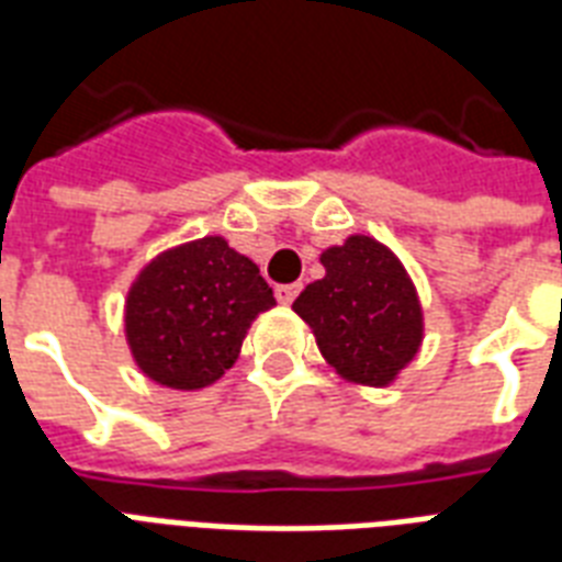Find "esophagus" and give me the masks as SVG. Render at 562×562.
Instances as JSON below:
<instances>
[{"label": "esophagus", "mask_w": 562, "mask_h": 562, "mask_svg": "<svg viewBox=\"0 0 562 562\" xmlns=\"http://www.w3.org/2000/svg\"><path fill=\"white\" fill-rule=\"evenodd\" d=\"M297 294H300V282H289V285H277V300H280L282 306H291Z\"/></svg>", "instance_id": "obj_1"}]
</instances>
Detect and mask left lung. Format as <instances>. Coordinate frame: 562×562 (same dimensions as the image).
<instances>
[{"mask_svg": "<svg viewBox=\"0 0 562 562\" xmlns=\"http://www.w3.org/2000/svg\"><path fill=\"white\" fill-rule=\"evenodd\" d=\"M324 280L308 282L294 312L317 350L352 384L387 387L423 344V306L405 265L373 236H350L321 254Z\"/></svg>", "mask_w": 562, "mask_h": 562, "instance_id": "obj_1", "label": "left lung"}]
</instances>
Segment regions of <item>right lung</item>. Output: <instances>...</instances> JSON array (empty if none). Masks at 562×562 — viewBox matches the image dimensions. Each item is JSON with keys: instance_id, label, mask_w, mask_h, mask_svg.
<instances>
[{"instance_id": "obj_1", "label": "right lung", "mask_w": 562, "mask_h": 562, "mask_svg": "<svg viewBox=\"0 0 562 562\" xmlns=\"http://www.w3.org/2000/svg\"><path fill=\"white\" fill-rule=\"evenodd\" d=\"M277 306L271 285L227 238L203 236L154 256L125 300L136 368L175 391H201L236 364L256 317Z\"/></svg>"}]
</instances>
